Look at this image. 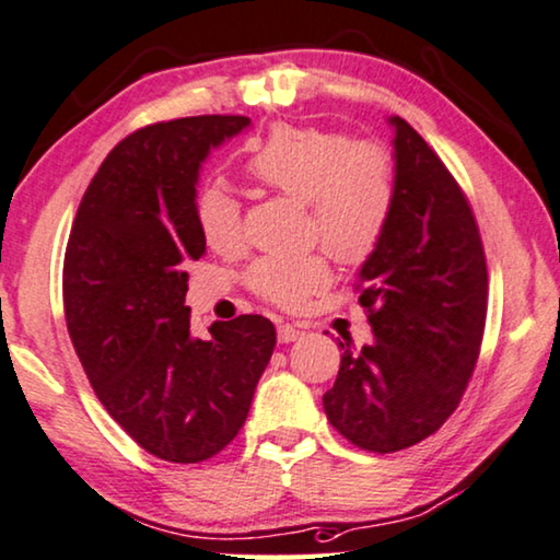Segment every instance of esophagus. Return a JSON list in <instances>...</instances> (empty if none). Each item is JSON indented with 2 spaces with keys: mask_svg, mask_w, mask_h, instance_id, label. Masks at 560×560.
Here are the masks:
<instances>
[{
  "mask_svg": "<svg viewBox=\"0 0 560 560\" xmlns=\"http://www.w3.org/2000/svg\"><path fill=\"white\" fill-rule=\"evenodd\" d=\"M277 334H279L281 345H289V341H294V339L302 337V329L294 327V324H279Z\"/></svg>",
  "mask_w": 560,
  "mask_h": 560,
  "instance_id": "esophagus-1",
  "label": "esophagus"
}]
</instances>
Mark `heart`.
I'll return each mask as SVG.
<instances>
[{
  "instance_id": "heart-1",
  "label": "heart",
  "mask_w": 560,
  "mask_h": 560,
  "mask_svg": "<svg viewBox=\"0 0 560 560\" xmlns=\"http://www.w3.org/2000/svg\"><path fill=\"white\" fill-rule=\"evenodd\" d=\"M246 175L258 186L306 203L308 233L345 264H362L385 238L397 200V161L380 140H352L345 132L279 125L248 153ZM194 219L215 254L246 246L244 213L221 186L198 190ZM327 254L269 256L248 271V287L264 302L299 308L329 287Z\"/></svg>"
}]
</instances>
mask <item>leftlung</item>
Segmentation results:
<instances>
[{"label":"left lung","instance_id":"8db88e82","mask_svg":"<svg viewBox=\"0 0 560 560\" xmlns=\"http://www.w3.org/2000/svg\"><path fill=\"white\" fill-rule=\"evenodd\" d=\"M389 125L395 213L357 281L374 339L339 341L337 382L322 397L339 435L380 455L417 445L455 412L488 312L486 252L463 188L410 122Z\"/></svg>","mask_w":560,"mask_h":560}]
</instances>
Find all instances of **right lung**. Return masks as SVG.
<instances>
[{"mask_svg": "<svg viewBox=\"0 0 560 560\" xmlns=\"http://www.w3.org/2000/svg\"><path fill=\"white\" fill-rule=\"evenodd\" d=\"M248 125L198 115L136 130L100 165L67 241L65 319L82 370L113 420L168 463L208 460L238 435L277 347L258 314L200 339L186 306V266L206 254L200 163Z\"/></svg>", "mask_w": 560, "mask_h": 560, "instance_id": "obj_1", "label": "right lung"}]
</instances>
